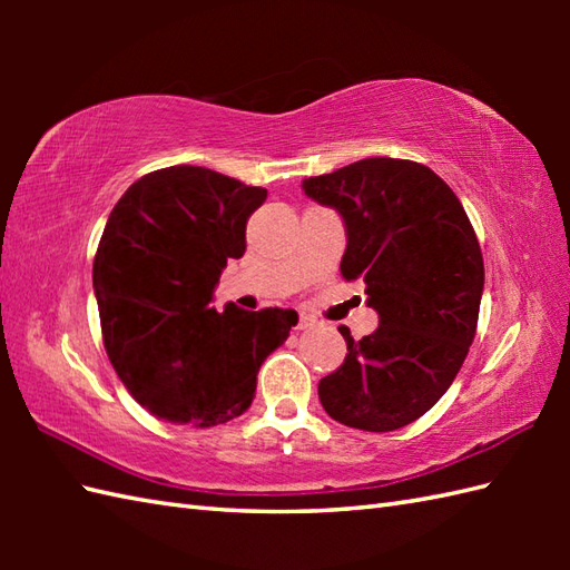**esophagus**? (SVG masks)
<instances>
[{"mask_svg": "<svg viewBox=\"0 0 570 570\" xmlns=\"http://www.w3.org/2000/svg\"><path fill=\"white\" fill-rule=\"evenodd\" d=\"M313 325H316V318H313V316H306V313H301L296 328H298V331H306V328H313Z\"/></svg>", "mask_w": 570, "mask_h": 570, "instance_id": "1", "label": "esophagus"}]
</instances>
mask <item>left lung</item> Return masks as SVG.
Instances as JSON below:
<instances>
[{
  "label": "left lung",
  "instance_id": "8db88e82",
  "mask_svg": "<svg viewBox=\"0 0 570 570\" xmlns=\"http://www.w3.org/2000/svg\"><path fill=\"white\" fill-rule=\"evenodd\" d=\"M306 196L343 215L341 274L365 282L380 328L347 343L318 382L328 416L360 431H396L439 402L478 328L485 266L455 193L429 166L374 156L304 180Z\"/></svg>",
  "mask_w": 570,
  "mask_h": 570
}]
</instances>
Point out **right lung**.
I'll use <instances>...</instances> for the list:
<instances>
[{"label": "right lung", "mask_w": 570, "mask_h": 570, "mask_svg": "<svg viewBox=\"0 0 570 570\" xmlns=\"http://www.w3.org/2000/svg\"><path fill=\"white\" fill-rule=\"evenodd\" d=\"M266 190L203 166H168L117 200L92 264L102 343L129 394L166 423L210 429L249 409L257 372L298 313L210 301L245 254Z\"/></svg>", "instance_id": "add662e5"}]
</instances>
